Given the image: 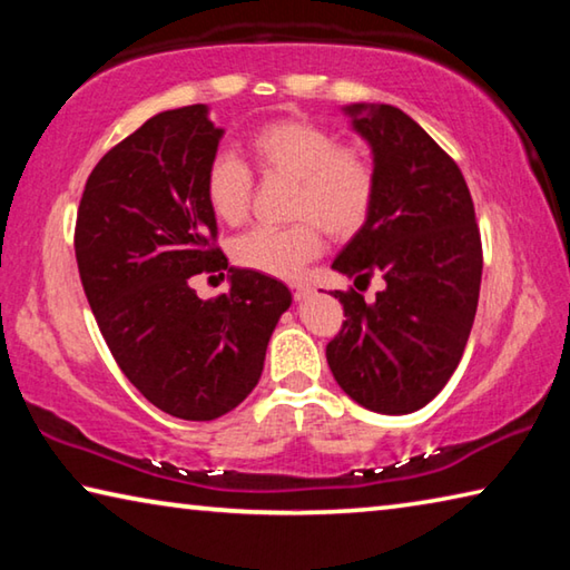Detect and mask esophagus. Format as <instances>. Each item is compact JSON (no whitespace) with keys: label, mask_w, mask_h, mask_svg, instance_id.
Instances as JSON below:
<instances>
[{"label":"esophagus","mask_w":570,"mask_h":570,"mask_svg":"<svg viewBox=\"0 0 570 570\" xmlns=\"http://www.w3.org/2000/svg\"><path fill=\"white\" fill-rule=\"evenodd\" d=\"M308 292H312V286H308V284H292V294H294L296 302H302V298H306Z\"/></svg>","instance_id":"1"}]
</instances>
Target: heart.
<instances>
[{
	"label": "heart",
	"instance_id": "b5f03b06",
	"mask_svg": "<svg viewBox=\"0 0 570 570\" xmlns=\"http://www.w3.org/2000/svg\"><path fill=\"white\" fill-rule=\"evenodd\" d=\"M248 153L266 180H292L286 228H256L234 244V262L250 272L296 278L324 250V232L346 240L366 226L380 178L370 153L340 146L336 132L302 118L272 120L250 132ZM208 208L240 226L254 204V173L234 156H216L204 180Z\"/></svg>",
	"mask_w": 570,
	"mask_h": 570
}]
</instances>
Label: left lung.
<instances>
[{
	"label": "left lung",
	"mask_w": 570,
	"mask_h": 570,
	"mask_svg": "<svg viewBox=\"0 0 570 570\" xmlns=\"http://www.w3.org/2000/svg\"><path fill=\"white\" fill-rule=\"evenodd\" d=\"M354 130L372 146L380 190L366 226L332 268L361 291L385 288L372 305L350 286L334 292L346 322L326 344L340 387L362 407L407 414L438 397L465 352L475 322L482 244L458 163L392 105H350Z\"/></svg>",
	"instance_id": "left-lung-1"
}]
</instances>
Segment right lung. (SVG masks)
Segmentation results:
<instances>
[{
  "instance_id": "obj_1",
  "label": "right lung",
  "mask_w": 570,
  "mask_h": 570,
  "mask_svg": "<svg viewBox=\"0 0 570 570\" xmlns=\"http://www.w3.org/2000/svg\"><path fill=\"white\" fill-rule=\"evenodd\" d=\"M224 130L206 105L158 112L100 158L85 183L75 256L90 308L125 377L158 410L216 420L258 384L292 292L230 268L204 180ZM232 274L204 303L198 273Z\"/></svg>"
}]
</instances>
